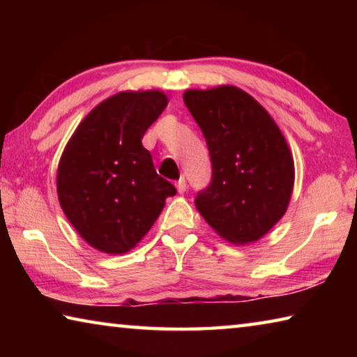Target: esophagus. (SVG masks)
Returning a JSON list of instances; mask_svg holds the SVG:
<instances>
[{
    "instance_id": "obj_1",
    "label": "esophagus",
    "mask_w": 357,
    "mask_h": 357,
    "mask_svg": "<svg viewBox=\"0 0 357 357\" xmlns=\"http://www.w3.org/2000/svg\"><path fill=\"white\" fill-rule=\"evenodd\" d=\"M176 189H178L179 193H184V192H185L187 184H185V179H184V178L178 181V183H176Z\"/></svg>"
}]
</instances>
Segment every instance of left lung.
I'll list each match as a JSON object with an SVG mask.
<instances>
[{
  "mask_svg": "<svg viewBox=\"0 0 357 357\" xmlns=\"http://www.w3.org/2000/svg\"><path fill=\"white\" fill-rule=\"evenodd\" d=\"M183 99L213 162V181L195 200L198 213L228 243H257L291 200L294 160L287 138L266 108L238 86L187 89Z\"/></svg>",
  "mask_w": 357,
  "mask_h": 357,
  "instance_id": "1",
  "label": "left lung"
}]
</instances>
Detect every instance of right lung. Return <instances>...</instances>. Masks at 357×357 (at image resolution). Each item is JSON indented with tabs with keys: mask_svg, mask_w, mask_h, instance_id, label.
<instances>
[{
	"mask_svg": "<svg viewBox=\"0 0 357 357\" xmlns=\"http://www.w3.org/2000/svg\"><path fill=\"white\" fill-rule=\"evenodd\" d=\"M167 104L159 89L116 93L83 118L66 144L56 173L58 200L96 250L119 255L134 249L167 198L176 195L142 144Z\"/></svg>",
	"mask_w": 357,
	"mask_h": 357,
	"instance_id": "add662e5",
	"label": "right lung"
}]
</instances>
